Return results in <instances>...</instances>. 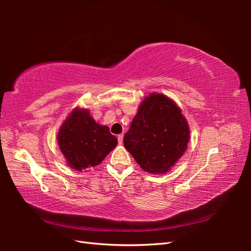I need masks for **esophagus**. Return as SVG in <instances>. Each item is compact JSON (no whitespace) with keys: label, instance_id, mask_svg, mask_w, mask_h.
<instances>
[{"label":"esophagus","instance_id":"34e87169","mask_svg":"<svg viewBox=\"0 0 251 251\" xmlns=\"http://www.w3.org/2000/svg\"><path fill=\"white\" fill-rule=\"evenodd\" d=\"M117 141H119L120 145H122V143H123V134L117 136Z\"/></svg>","mask_w":251,"mask_h":251}]
</instances>
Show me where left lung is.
<instances>
[{"instance_id": "1", "label": "left lung", "mask_w": 251, "mask_h": 251, "mask_svg": "<svg viewBox=\"0 0 251 251\" xmlns=\"http://www.w3.org/2000/svg\"><path fill=\"white\" fill-rule=\"evenodd\" d=\"M189 139L188 122L180 108L166 96L151 94L124 135V147L143 170L165 174L183 155Z\"/></svg>"}]
</instances>
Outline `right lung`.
I'll return each instance as SVG.
<instances>
[{
    "mask_svg": "<svg viewBox=\"0 0 251 251\" xmlns=\"http://www.w3.org/2000/svg\"><path fill=\"white\" fill-rule=\"evenodd\" d=\"M58 145L69 166L82 170L95 167L117 145L108 126H100L88 110H74L58 132Z\"/></svg>",
    "mask_w": 251,
    "mask_h": 251,
    "instance_id": "obj_1",
    "label": "right lung"
}]
</instances>
